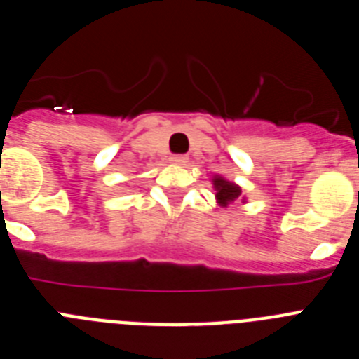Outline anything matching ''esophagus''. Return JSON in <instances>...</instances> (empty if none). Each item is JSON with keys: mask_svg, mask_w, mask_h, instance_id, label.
Returning <instances> with one entry per match:
<instances>
[{"mask_svg": "<svg viewBox=\"0 0 359 359\" xmlns=\"http://www.w3.org/2000/svg\"><path fill=\"white\" fill-rule=\"evenodd\" d=\"M187 161H189V158L183 156V154H174V156H170V163L174 165H185Z\"/></svg>", "mask_w": 359, "mask_h": 359, "instance_id": "34e87169", "label": "esophagus"}]
</instances>
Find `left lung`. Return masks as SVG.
I'll return each mask as SVG.
<instances>
[{"label": "left lung", "instance_id": "left-lung-1", "mask_svg": "<svg viewBox=\"0 0 359 359\" xmlns=\"http://www.w3.org/2000/svg\"><path fill=\"white\" fill-rule=\"evenodd\" d=\"M212 185H214L215 199H217L219 207H228L230 203L237 201V199L246 203V196H243V189L237 183L228 182L226 177L214 176L212 177Z\"/></svg>", "mask_w": 359, "mask_h": 359}]
</instances>
